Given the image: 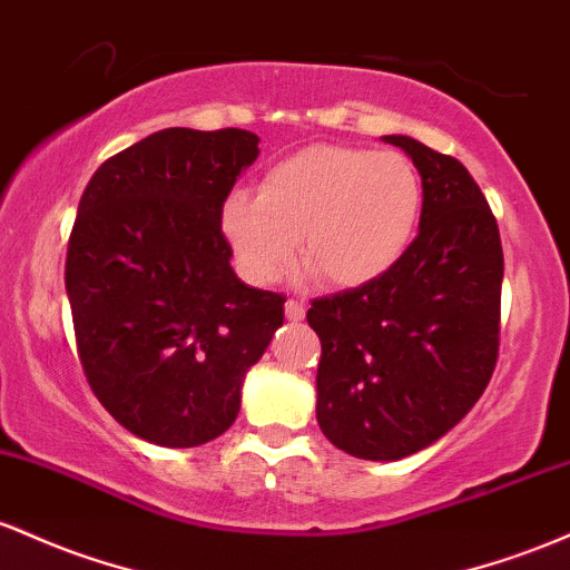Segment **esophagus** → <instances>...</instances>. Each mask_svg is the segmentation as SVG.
Instances as JSON below:
<instances>
[{"mask_svg": "<svg viewBox=\"0 0 570 570\" xmlns=\"http://www.w3.org/2000/svg\"><path fill=\"white\" fill-rule=\"evenodd\" d=\"M304 315H306V304L298 302V298H287L285 317L293 320V323H298V320H304Z\"/></svg>", "mask_w": 570, "mask_h": 570, "instance_id": "esophagus-1", "label": "esophagus"}]
</instances>
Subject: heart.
<instances>
[{"label":"heart","mask_w":570,"mask_h":570,"mask_svg":"<svg viewBox=\"0 0 570 570\" xmlns=\"http://www.w3.org/2000/svg\"><path fill=\"white\" fill-rule=\"evenodd\" d=\"M423 213V180L395 150L315 145L266 171L258 196L234 190L220 228L236 266L268 285L302 242L304 266L328 287H361L401 261Z\"/></svg>","instance_id":"1"}]
</instances>
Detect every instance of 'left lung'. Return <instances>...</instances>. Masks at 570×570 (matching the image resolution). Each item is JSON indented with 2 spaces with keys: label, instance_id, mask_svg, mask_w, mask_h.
Returning <instances> with one entry per match:
<instances>
[{
  "label": "left lung",
  "instance_id": "1",
  "mask_svg": "<svg viewBox=\"0 0 570 570\" xmlns=\"http://www.w3.org/2000/svg\"><path fill=\"white\" fill-rule=\"evenodd\" d=\"M423 177L420 234L374 283L315 298L317 423L361 460H401L452 431L488 387L501 338L495 215L458 158L385 137Z\"/></svg>",
  "mask_w": 570,
  "mask_h": 570
}]
</instances>
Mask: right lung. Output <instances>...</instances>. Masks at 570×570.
I'll return each mask as SVG.
<instances>
[{"instance_id":"right-lung-1","label":"right lung","mask_w":570,"mask_h":570,"mask_svg":"<svg viewBox=\"0 0 570 570\" xmlns=\"http://www.w3.org/2000/svg\"><path fill=\"white\" fill-rule=\"evenodd\" d=\"M258 158L245 129H164L107 158L80 196L67 296L86 380L134 436L199 446L234 425L285 296L234 274L220 207Z\"/></svg>"}]
</instances>
